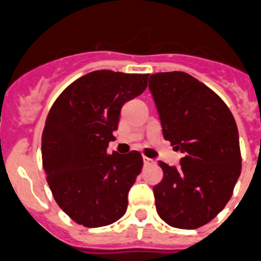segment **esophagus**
Here are the masks:
<instances>
[{"mask_svg": "<svg viewBox=\"0 0 261 261\" xmlns=\"http://www.w3.org/2000/svg\"><path fill=\"white\" fill-rule=\"evenodd\" d=\"M144 165H152L154 163L153 160H150V159H148V157H144Z\"/></svg>", "mask_w": 261, "mask_h": 261, "instance_id": "34e87169", "label": "esophagus"}]
</instances>
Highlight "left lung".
I'll list each match as a JSON object with an SVG mask.
<instances>
[{
  "mask_svg": "<svg viewBox=\"0 0 261 261\" xmlns=\"http://www.w3.org/2000/svg\"><path fill=\"white\" fill-rule=\"evenodd\" d=\"M148 88L164 139L184 154L178 168L159 163L156 211L171 227L196 229L231 199L242 172L238 126L220 97L187 73L152 74Z\"/></svg>",
  "mask_w": 261,
  "mask_h": 261,
  "instance_id": "8db88e82",
  "label": "left lung"
}]
</instances>
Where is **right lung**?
Returning <instances> with one entry per match:
<instances>
[{"label": "right lung", "instance_id": "obj_1", "mask_svg": "<svg viewBox=\"0 0 261 261\" xmlns=\"http://www.w3.org/2000/svg\"><path fill=\"white\" fill-rule=\"evenodd\" d=\"M148 74L94 70L58 96L42 132V167L56 203L88 228L117 221L141 172L137 150L108 153L126 101L146 88Z\"/></svg>", "mask_w": 261, "mask_h": 261}]
</instances>
